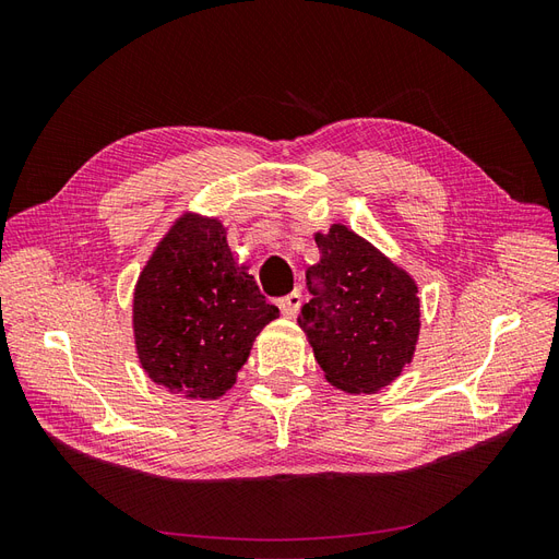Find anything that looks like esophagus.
<instances>
[{"instance_id":"1","label":"esophagus","mask_w":559,"mask_h":559,"mask_svg":"<svg viewBox=\"0 0 559 559\" xmlns=\"http://www.w3.org/2000/svg\"><path fill=\"white\" fill-rule=\"evenodd\" d=\"M300 302H302L300 292H292L289 296L280 298V300H277V306H280V310H282V314H284V317H289V319H292V317H296V314H298Z\"/></svg>"}]
</instances>
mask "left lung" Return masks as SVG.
I'll list each match as a JSON object with an SVG mask.
<instances>
[{"instance_id": "obj_1", "label": "left lung", "mask_w": 559, "mask_h": 559, "mask_svg": "<svg viewBox=\"0 0 559 559\" xmlns=\"http://www.w3.org/2000/svg\"><path fill=\"white\" fill-rule=\"evenodd\" d=\"M310 302L298 314L326 380L345 392H378L411 364L419 333L415 282L345 226L314 238Z\"/></svg>"}]
</instances>
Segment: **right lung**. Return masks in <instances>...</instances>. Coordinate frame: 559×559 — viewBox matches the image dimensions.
<instances>
[{
	"mask_svg": "<svg viewBox=\"0 0 559 559\" xmlns=\"http://www.w3.org/2000/svg\"><path fill=\"white\" fill-rule=\"evenodd\" d=\"M280 310L233 261L216 218L183 216L134 289V341L148 378L189 399L233 386L253 337Z\"/></svg>",
	"mask_w": 559,
	"mask_h": 559,
	"instance_id": "right-lung-1",
	"label": "right lung"
}]
</instances>
